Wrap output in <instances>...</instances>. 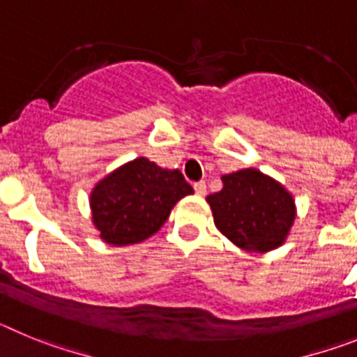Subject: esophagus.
Returning a JSON list of instances; mask_svg holds the SVG:
<instances>
[{
    "label": "esophagus",
    "mask_w": 357,
    "mask_h": 357,
    "mask_svg": "<svg viewBox=\"0 0 357 357\" xmlns=\"http://www.w3.org/2000/svg\"><path fill=\"white\" fill-rule=\"evenodd\" d=\"M195 193L197 195H200V197H204V195L207 193V185H206V182L204 181H200V182H195Z\"/></svg>",
    "instance_id": "34e87169"
}]
</instances>
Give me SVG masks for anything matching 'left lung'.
I'll use <instances>...</instances> for the list:
<instances>
[{
  "instance_id": "1",
  "label": "left lung",
  "mask_w": 357,
  "mask_h": 357,
  "mask_svg": "<svg viewBox=\"0 0 357 357\" xmlns=\"http://www.w3.org/2000/svg\"><path fill=\"white\" fill-rule=\"evenodd\" d=\"M222 182V191L207 197L218 230L247 252L280 247L296 216L291 195L254 168L223 175Z\"/></svg>"
}]
</instances>
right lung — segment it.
I'll list each match as a JSON object with an SVG mask.
<instances>
[{
    "label": "right lung",
    "mask_w": 357,
    "mask_h": 357,
    "mask_svg": "<svg viewBox=\"0 0 357 357\" xmlns=\"http://www.w3.org/2000/svg\"><path fill=\"white\" fill-rule=\"evenodd\" d=\"M193 195L178 169H164L146 157L123 164L91 193L93 223L109 245L125 247L153 236L181 198Z\"/></svg>",
    "instance_id": "obj_1"
}]
</instances>
